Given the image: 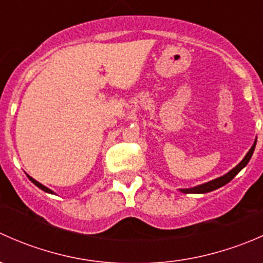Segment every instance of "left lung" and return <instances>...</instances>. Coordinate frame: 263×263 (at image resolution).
I'll use <instances>...</instances> for the list:
<instances>
[{
    "instance_id": "8db88e82",
    "label": "left lung",
    "mask_w": 263,
    "mask_h": 263,
    "mask_svg": "<svg viewBox=\"0 0 263 263\" xmlns=\"http://www.w3.org/2000/svg\"><path fill=\"white\" fill-rule=\"evenodd\" d=\"M254 147H256V142L253 144V146L249 148V151L246 154V156L243 158V160L240 161V163L238 164L235 168H233L232 171H229L227 174H224V176L219 177V178H216V179H213V181H210V182L198 184V185H196V187L182 188V190H179V191H181L182 193H208V192H211V191L217 190V188L222 187V185H225L227 183H229L230 181H232V179L234 178V177L237 176V174L239 173L243 168H245L247 164H248V161L251 160L252 155H253Z\"/></svg>"
}]
</instances>
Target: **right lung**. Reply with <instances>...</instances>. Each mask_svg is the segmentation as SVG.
I'll use <instances>...</instances> for the list:
<instances>
[{"label": "right lung", "instance_id": "1", "mask_svg": "<svg viewBox=\"0 0 263 263\" xmlns=\"http://www.w3.org/2000/svg\"><path fill=\"white\" fill-rule=\"evenodd\" d=\"M28 177H29V179H30V181L33 182L34 184L36 185V187H38V188H41L42 191H44V192H47V193H52V195H53V193H54V192H53L52 190H49L48 187H46V185H43V184H42V183H39L38 181H35V179H34V178H31L30 176H28Z\"/></svg>", "mask_w": 263, "mask_h": 263}]
</instances>
